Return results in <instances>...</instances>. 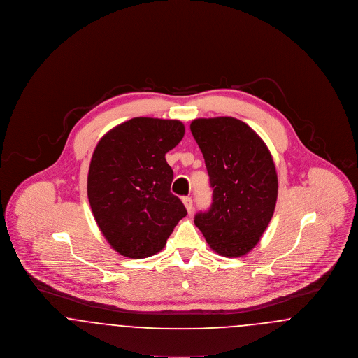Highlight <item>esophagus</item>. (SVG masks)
Listing matches in <instances>:
<instances>
[{"mask_svg": "<svg viewBox=\"0 0 358 358\" xmlns=\"http://www.w3.org/2000/svg\"><path fill=\"white\" fill-rule=\"evenodd\" d=\"M182 203H184L185 208H187V213H192L193 212V200L190 197H184Z\"/></svg>", "mask_w": 358, "mask_h": 358, "instance_id": "obj_1", "label": "esophagus"}]
</instances>
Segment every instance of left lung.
Instances as JSON below:
<instances>
[{"label": "left lung", "mask_w": 358, "mask_h": 358, "mask_svg": "<svg viewBox=\"0 0 358 358\" xmlns=\"http://www.w3.org/2000/svg\"><path fill=\"white\" fill-rule=\"evenodd\" d=\"M213 189L212 205L194 216L196 227L219 255L248 254L271 222L278 176L263 139L232 117L190 123Z\"/></svg>", "instance_id": "obj_1"}]
</instances>
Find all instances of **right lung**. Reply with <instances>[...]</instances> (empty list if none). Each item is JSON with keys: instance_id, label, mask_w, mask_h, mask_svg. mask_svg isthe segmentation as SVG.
Masks as SVG:
<instances>
[{"instance_id": "obj_1", "label": "right lung", "mask_w": 358, "mask_h": 358, "mask_svg": "<svg viewBox=\"0 0 358 358\" xmlns=\"http://www.w3.org/2000/svg\"><path fill=\"white\" fill-rule=\"evenodd\" d=\"M184 134L180 120L141 117L115 126L98 142L87 194L103 236L120 255H155L187 216L171 192L173 171L165 158Z\"/></svg>"}]
</instances>
